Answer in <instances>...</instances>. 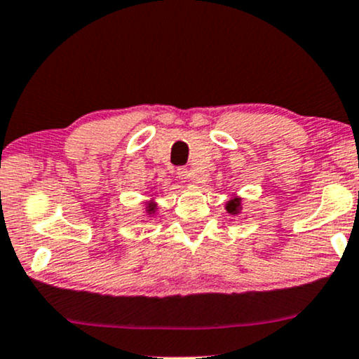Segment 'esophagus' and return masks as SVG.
Returning <instances> with one entry per match:
<instances>
[{"instance_id":"34e87169","label":"esophagus","mask_w":359,"mask_h":359,"mask_svg":"<svg viewBox=\"0 0 359 359\" xmlns=\"http://www.w3.org/2000/svg\"><path fill=\"white\" fill-rule=\"evenodd\" d=\"M177 175H179V179L184 180V182H194V184L198 182V177L194 174L192 170H189L187 167L177 168Z\"/></svg>"}]
</instances>
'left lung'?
Segmentation results:
<instances>
[{
  "instance_id": "left-lung-1",
  "label": "left lung",
  "mask_w": 359,
  "mask_h": 359,
  "mask_svg": "<svg viewBox=\"0 0 359 359\" xmlns=\"http://www.w3.org/2000/svg\"><path fill=\"white\" fill-rule=\"evenodd\" d=\"M226 209H227V212L229 214H237L241 210V198H231V201L227 202V205H226Z\"/></svg>"
}]
</instances>
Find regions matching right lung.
<instances>
[{
	"label": "right lung",
	"instance_id": "right-lung-1",
	"mask_svg": "<svg viewBox=\"0 0 359 359\" xmlns=\"http://www.w3.org/2000/svg\"><path fill=\"white\" fill-rule=\"evenodd\" d=\"M155 210H157V204H154V202H149V204H147V212L152 214V212H155Z\"/></svg>",
	"mask_w": 359,
	"mask_h": 359
}]
</instances>
